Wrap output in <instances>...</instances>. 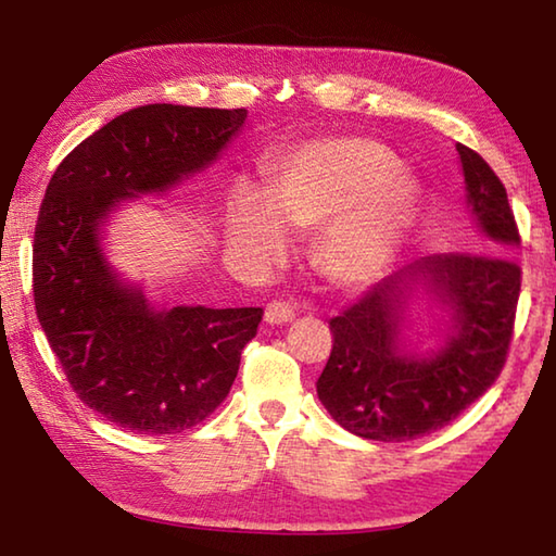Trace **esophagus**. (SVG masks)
Listing matches in <instances>:
<instances>
[{
	"label": "esophagus",
	"instance_id": "esophagus-1",
	"mask_svg": "<svg viewBox=\"0 0 556 556\" xmlns=\"http://www.w3.org/2000/svg\"><path fill=\"white\" fill-rule=\"evenodd\" d=\"M296 314H294V308H291L287 301H269L267 304V308H265V321L267 324H289L291 318H294Z\"/></svg>",
	"mask_w": 556,
	"mask_h": 556
}]
</instances>
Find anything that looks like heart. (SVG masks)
<instances>
[{
    "instance_id": "b5f03b06",
    "label": "heart",
    "mask_w": 556,
    "mask_h": 556,
    "mask_svg": "<svg viewBox=\"0 0 556 556\" xmlns=\"http://www.w3.org/2000/svg\"><path fill=\"white\" fill-rule=\"evenodd\" d=\"M397 168V156L372 139L301 147L269 166L267 199L257 191L235 195L230 240L275 255L285 248L279 220L299 230L321 228L316 269L333 285L361 287L388 265L417 211V186Z\"/></svg>"
}]
</instances>
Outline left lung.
I'll return each mask as SVG.
<instances>
[{"mask_svg": "<svg viewBox=\"0 0 556 556\" xmlns=\"http://www.w3.org/2000/svg\"><path fill=\"white\" fill-rule=\"evenodd\" d=\"M468 203L491 252H448L400 271L328 321L333 348L316 382L328 414L355 437L409 441L431 434L470 407L503 372L515 333L522 269L505 255L517 242L507 191L485 159L456 144ZM421 274L455 308V333L431 358L399 355L401 287Z\"/></svg>", "mask_w": 556, "mask_h": 556, "instance_id": "8db88e82", "label": "left lung"}]
</instances>
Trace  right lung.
Wrapping results in <instances>:
<instances>
[{"instance_id": "right-lung-1", "label": "right lung", "mask_w": 556, "mask_h": 556, "mask_svg": "<svg viewBox=\"0 0 556 556\" xmlns=\"http://www.w3.org/2000/svg\"><path fill=\"white\" fill-rule=\"evenodd\" d=\"M248 110L142 105L100 127L63 159L34 230L36 316L73 392L135 434H181L228 397L262 308L154 312L110 275L98 225L119 199L164 191L199 172Z\"/></svg>"}]
</instances>
